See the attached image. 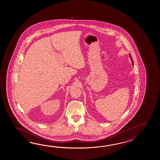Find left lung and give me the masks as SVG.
Returning <instances> with one entry per match:
<instances>
[{
    "label": "left lung",
    "mask_w": 160,
    "mask_h": 160,
    "mask_svg": "<svg viewBox=\"0 0 160 160\" xmlns=\"http://www.w3.org/2000/svg\"><path fill=\"white\" fill-rule=\"evenodd\" d=\"M130 56V59H131V61H132V65H134V64H133V59H132V56H131V55L129 54Z\"/></svg>",
    "instance_id": "left-lung-1"
}]
</instances>
